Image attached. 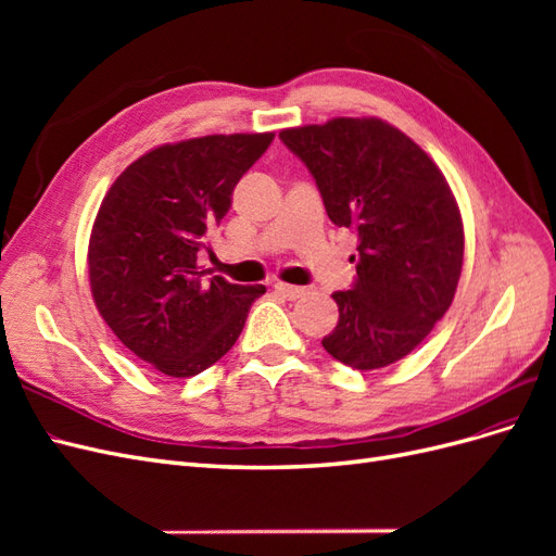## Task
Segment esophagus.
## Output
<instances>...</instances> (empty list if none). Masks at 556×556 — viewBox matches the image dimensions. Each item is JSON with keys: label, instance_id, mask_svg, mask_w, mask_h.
Instances as JSON below:
<instances>
[{"label": "esophagus", "instance_id": "obj_1", "mask_svg": "<svg viewBox=\"0 0 556 556\" xmlns=\"http://www.w3.org/2000/svg\"><path fill=\"white\" fill-rule=\"evenodd\" d=\"M274 292L280 294L282 299H288V301H296L301 294H304V288H296V285L276 282V285H274Z\"/></svg>", "mask_w": 556, "mask_h": 556}]
</instances>
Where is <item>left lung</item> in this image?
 <instances>
[{"label": "left lung", "instance_id": "left-lung-1", "mask_svg": "<svg viewBox=\"0 0 556 556\" xmlns=\"http://www.w3.org/2000/svg\"><path fill=\"white\" fill-rule=\"evenodd\" d=\"M308 166L329 220L357 233V278L333 292L339 325L325 350L357 371L390 366L422 343L450 308L464 227L439 166L380 117H333L282 129Z\"/></svg>", "mask_w": 556, "mask_h": 556}]
</instances>
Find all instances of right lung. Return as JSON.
<instances>
[{
    "label": "right lung",
    "mask_w": 556,
    "mask_h": 556,
    "mask_svg": "<svg viewBox=\"0 0 556 556\" xmlns=\"http://www.w3.org/2000/svg\"><path fill=\"white\" fill-rule=\"evenodd\" d=\"M274 134H213L150 150L115 178L88 248L104 323L160 374L190 378L225 357L264 285L204 278L197 252Z\"/></svg>",
    "instance_id": "obj_1"
}]
</instances>
